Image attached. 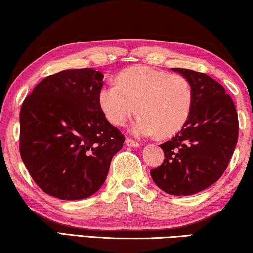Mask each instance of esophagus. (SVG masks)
Masks as SVG:
<instances>
[{"instance_id":"1","label":"esophagus","mask_w":253,"mask_h":253,"mask_svg":"<svg viewBox=\"0 0 253 253\" xmlns=\"http://www.w3.org/2000/svg\"><path fill=\"white\" fill-rule=\"evenodd\" d=\"M126 144L129 146V147H139V142L132 140L131 138H126Z\"/></svg>"}]
</instances>
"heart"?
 I'll use <instances>...</instances> for the list:
<instances>
[{"instance_id": "heart-1", "label": "heart", "mask_w": 253, "mask_h": 253, "mask_svg": "<svg viewBox=\"0 0 253 253\" xmlns=\"http://www.w3.org/2000/svg\"><path fill=\"white\" fill-rule=\"evenodd\" d=\"M193 101L187 79L146 66L122 72L118 83L106 84L99 92L102 112L114 126H124L138 112L132 127L138 137L177 133L187 122Z\"/></svg>"}]
</instances>
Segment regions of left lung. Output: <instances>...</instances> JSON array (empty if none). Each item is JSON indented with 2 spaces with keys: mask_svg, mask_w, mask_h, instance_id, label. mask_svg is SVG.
Masks as SVG:
<instances>
[{
  "mask_svg": "<svg viewBox=\"0 0 253 253\" xmlns=\"http://www.w3.org/2000/svg\"><path fill=\"white\" fill-rule=\"evenodd\" d=\"M172 71L192 84L193 108L175 137L160 145L166 159L151 175L163 192L193 195L213 185L228 167L239 138V118L233 99L215 80L192 69Z\"/></svg>",
  "mask_w": 253,
  "mask_h": 253,
  "instance_id": "left-lung-1",
  "label": "left lung"
}]
</instances>
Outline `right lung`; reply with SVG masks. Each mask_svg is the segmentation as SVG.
Instances as JSON below:
<instances>
[{"label":"right lung","mask_w":253,"mask_h":253,"mask_svg":"<svg viewBox=\"0 0 253 253\" xmlns=\"http://www.w3.org/2000/svg\"><path fill=\"white\" fill-rule=\"evenodd\" d=\"M102 78L92 68L65 69L42 80L21 106V160L36 185L57 199L96 193L123 147L124 135L100 107Z\"/></svg>","instance_id":"add662e5"}]
</instances>
